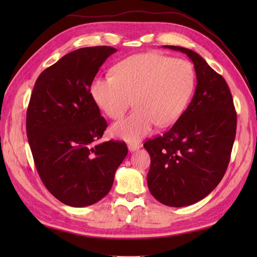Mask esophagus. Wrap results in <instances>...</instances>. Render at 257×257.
<instances>
[{
  "mask_svg": "<svg viewBox=\"0 0 257 257\" xmlns=\"http://www.w3.org/2000/svg\"><path fill=\"white\" fill-rule=\"evenodd\" d=\"M140 148V145L139 144H129L128 145V149L130 152H134L136 150H138Z\"/></svg>",
  "mask_w": 257,
  "mask_h": 257,
  "instance_id": "1",
  "label": "esophagus"
}]
</instances>
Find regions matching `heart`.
<instances>
[{
    "mask_svg": "<svg viewBox=\"0 0 257 257\" xmlns=\"http://www.w3.org/2000/svg\"><path fill=\"white\" fill-rule=\"evenodd\" d=\"M195 73L185 59L158 53H140L119 62L113 75L97 76L90 84L96 105L112 119L121 118L133 103L137 108L113 123L111 134L128 143L149 135L156 124L171 125L187 108Z\"/></svg>",
    "mask_w": 257,
    "mask_h": 257,
    "instance_id": "obj_1",
    "label": "heart"
}]
</instances>
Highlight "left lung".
Listing matches in <instances>:
<instances>
[{
	"label": "left lung",
	"instance_id": "8db88e82",
	"mask_svg": "<svg viewBox=\"0 0 257 257\" xmlns=\"http://www.w3.org/2000/svg\"><path fill=\"white\" fill-rule=\"evenodd\" d=\"M196 75L194 96L163 136L144 145L151 158L147 182L151 194L168 206L194 204L210 194L227 169L236 134V112L225 79L198 53L180 46Z\"/></svg>",
	"mask_w": 257,
	"mask_h": 257
}]
</instances>
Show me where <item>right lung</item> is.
I'll list each match as a JSON object with an SVG mask.
<instances>
[{
  "label": "right lung",
  "mask_w": 257,
  "mask_h": 257,
  "mask_svg": "<svg viewBox=\"0 0 257 257\" xmlns=\"http://www.w3.org/2000/svg\"><path fill=\"white\" fill-rule=\"evenodd\" d=\"M110 46L68 53L36 80L26 113V134L46 189L64 204L84 207L110 191L128 154L121 141L95 144L107 128L90 95V84Z\"/></svg>",
  "instance_id": "obj_1"
}]
</instances>
